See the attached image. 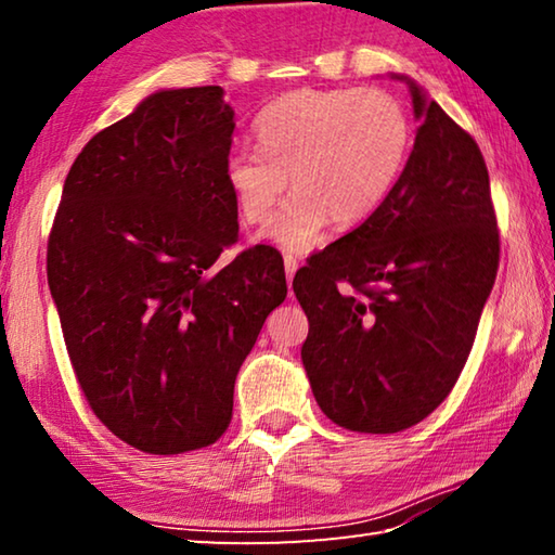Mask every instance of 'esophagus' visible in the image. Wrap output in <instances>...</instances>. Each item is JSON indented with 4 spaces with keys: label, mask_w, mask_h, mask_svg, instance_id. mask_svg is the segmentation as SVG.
Instances as JSON below:
<instances>
[{
    "label": "esophagus",
    "mask_w": 555,
    "mask_h": 555,
    "mask_svg": "<svg viewBox=\"0 0 555 555\" xmlns=\"http://www.w3.org/2000/svg\"><path fill=\"white\" fill-rule=\"evenodd\" d=\"M284 267H286V281H288V286H291V281H294V274H296V269H298V259L294 255H286L284 257Z\"/></svg>",
    "instance_id": "esophagus-1"
}]
</instances>
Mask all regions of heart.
<instances>
[{
  "label": "heart",
  "mask_w": 555,
  "mask_h": 555,
  "mask_svg": "<svg viewBox=\"0 0 555 555\" xmlns=\"http://www.w3.org/2000/svg\"><path fill=\"white\" fill-rule=\"evenodd\" d=\"M259 149H234L224 181L244 222L288 251H308L327 222L352 228L377 212L406 171L413 121L379 88L294 90L257 117Z\"/></svg>",
  "instance_id": "b5f03b06"
}]
</instances>
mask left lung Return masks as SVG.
<instances>
[{
    "label": "left lung",
    "mask_w": 555,
    "mask_h": 555,
    "mask_svg": "<svg viewBox=\"0 0 555 555\" xmlns=\"http://www.w3.org/2000/svg\"><path fill=\"white\" fill-rule=\"evenodd\" d=\"M409 88L421 127L397 188L294 276L313 397L357 434H399L446 401L500 267L480 146L416 82Z\"/></svg>",
    "instance_id": "obj_1"
}]
</instances>
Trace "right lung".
Segmentation results:
<instances>
[{
	"mask_svg": "<svg viewBox=\"0 0 555 555\" xmlns=\"http://www.w3.org/2000/svg\"><path fill=\"white\" fill-rule=\"evenodd\" d=\"M232 131L220 86L154 92L82 146L53 218L46 264L75 379L142 453L228 430L244 357L286 298L274 247L218 264L240 240Z\"/></svg>",
	"mask_w": 555,
	"mask_h": 555,
	"instance_id": "1",
	"label": "right lung"
}]
</instances>
